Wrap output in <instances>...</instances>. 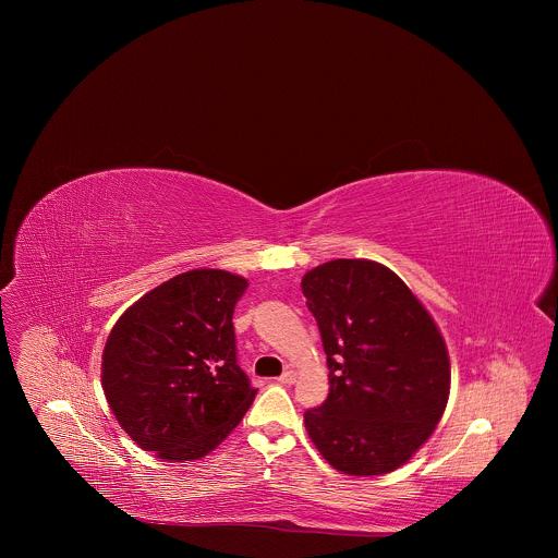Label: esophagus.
<instances>
[{
  "label": "esophagus",
  "mask_w": 558,
  "mask_h": 558,
  "mask_svg": "<svg viewBox=\"0 0 558 558\" xmlns=\"http://www.w3.org/2000/svg\"><path fill=\"white\" fill-rule=\"evenodd\" d=\"M277 383H279V385H294V383H296V374H294V372H286V374H281V376L277 378Z\"/></svg>",
  "instance_id": "34e87169"
}]
</instances>
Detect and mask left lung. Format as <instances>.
<instances>
[{"label":"left lung","mask_w":558,"mask_h":558,"mask_svg":"<svg viewBox=\"0 0 558 558\" xmlns=\"http://www.w3.org/2000/svg\"><path fill=\"white\" fill-rule=\"evenodd\" d=\"M318 322L328 398L305 412L322 458L352 477L403 466L449 399L445 339L398 275L372 259H330L301 281Z\"/></svg>","instance_id":"obj_1"}]
</instances>
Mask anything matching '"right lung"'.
<instances>
[{"label": "right lung", "mask_w": 558, "mask_h": 558, "mask_svg": "<svg viewBox=\"0 0 558 558\" xmlns=\"http://www.w3.org/2000/svg\"><path fill=\"white\" fill-rule=\"evenodd\" d=\"M246 286L228 270H189L113 324L100 365L105 398L120 427L159 460L208 456L253 403L232 324Z\"/></svg>", "instance_id": "obj_1"}]
</instances>
